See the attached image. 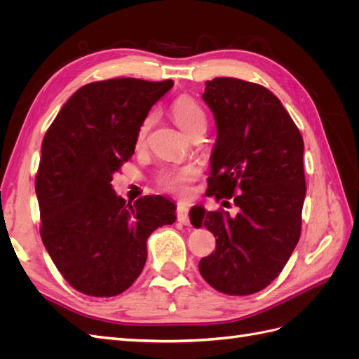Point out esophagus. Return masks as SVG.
Segmentation results:
<instances>
[{"mask_svg":"<svg viewBox=\"0 0 359 359\" xmlns=\"http://www.w3.org/2000/svg\"><path fill=\"white\" fill-rule=\"evenodd\" d=\"M177 217L178 222L184 226L190 224V217H189V206L186 203H178L177 206Z\"/></svg>","mask_w":359,"mask_h":359,"instance_id":"esophagus-1","label":"esophagus"}]
</instances>
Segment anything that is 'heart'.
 I'll use <instances>...</instances> for the list:
<instances>
[{
  "label": "heart",
  "instance_id": "obj_1",
  "mask_svg": "<svg viewBox=\"0 0 359 359\" xmlns=\"http://www.w3.org/2000/svg\"><path fill=\"white\" fill-rule=\"evenodd\" d=\"M170 114L173 119H175V123L187 135H190L193 130L206 126V116L202 106L196 100L191 99L190 95H180L178 99L173 100V103L170 104ZM154 114H148L142 119V123L139 124L135 137L136 147H142L145 144L149 130L154 124ZM199 175L201 170L194 165L172 166L161 169L157 173L156 184L163 191L173 194H187L191 189V184L199 178Z\"/></svg>",
  "mask_w": 359,
  "mask_h": 359
}]
</instances>
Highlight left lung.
Segmentation results:
<instances>
[{
  "instance_id": "8db88e82",
  "label": "left lung",
  "mask_w": 359,
  "mask_h": 359,
  "mask_svg": "<svg viewBox=\"0 0 359 359\" xmlns=\"http://www.w3.org/2000/svg\"><path fill=\"white\" fill-rule=\"evenodd\" d=\"M205 85L202 99L217 124L206 196L232 199L238 212L193 208L191 224L215 236V250L201 259L199 271L215 290L252 295L278 277L299 241L304 140L265 86L235 78Z\"/></svg>"
}]
</instances>
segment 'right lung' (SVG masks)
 Wrapping results in <instances>:
<instances>
[{
    "instance_id": "add662e5",
    "label": "right lung",
    "mask_w": 359,
    "mask_h": 359,
    "mask_svg": "<svg viewBox=\"0 0 359 359\" xmlns=\"http://www.w3.org/2000/svg\"><path fill=\"white\" fill-rule=\"evenodd\" d=\"M173 81L116 78L83 85L53 119L36 175L40 236L67 283L109 298L135 283L147 262V240L175 223L163 196L126 203L112 175L135 153L139 124Z\"/></svg>"
}]
</instances>
